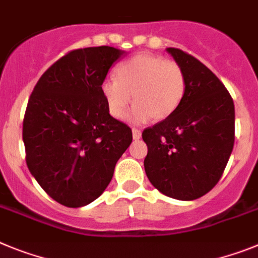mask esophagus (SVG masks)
<instances>
[{
    "label": "esophagus",
    "instance_id": "obj_1",
    "mask_svg": "<svg viewBox=\"0 0 258 258\" xmlns=\"http://www.w3.org/2000/svg\"><path fill=\"white\" fill-rule=\"evenodd\" d=\"M132 138H134V140H139L142 138V131L138 128H132Z\"/></svg>",
    "mask_w": 258,
    "mask_h": 258
}]
</instances>
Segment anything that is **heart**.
Instances as JSON below:
<instances>
[{
  "mask_svg": "<svg viewBox=\"0 0 258 258\" xmlns=\"http://www.w3.org/2000/svg\"><path fill=\"white\" fill-rule=\"evenodd\" d=\"M101 96L115 119H124L132 102L134 123L167 119L182 104L187 91V76L180 64L161 55L140 53L115 70V80L102 82Z\"/></svg>",
  "mask_w": 258,
  "mask_h": 258,
  "instance_id": "obj_1",
  "label": "heart"
}]
</instances>
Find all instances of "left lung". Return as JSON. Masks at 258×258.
Masks as SVG:
<instances>
[{"label":"left lung","instance_id":"8db88e82","mask_svg":"<svg viewBox=\"0 0 258 258\" xmlns=\"http://www.w3.org/2000/svg\"><path fill=\"white\" fill-rule=\"evenodd\" d=\"M187 76L182 104L167 119L145 128L144 169L161 194L191 201L218 183L235 140V106L222 82L199 59L167 48Z\"/></svg>","mask_w":258,"mask_h":258}]
</instances>
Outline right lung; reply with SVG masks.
<instances>
[{"label": "right lung", "mask_w": 258, "mask_h": 258, "mask_svg": "<svg viewBox=\"0 0 258 258\" xmlns=\"http://www.w3.org/2000/svg\"><path fill=\"white\" fill-rule=\"evenodd\" d=\"M126 54L111 46L70 51L42 74L28 100L23 120L27 166L64 207L95 201L131 144V128L109 114L100 91L109 69Z\"/></svg>", "instance_id": "add662e5"}]
</instances>
